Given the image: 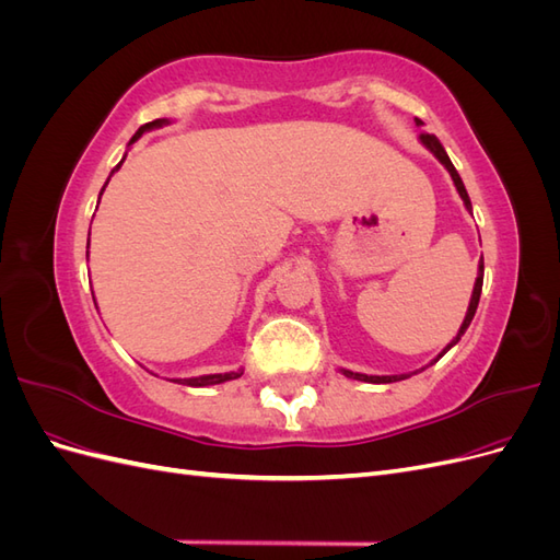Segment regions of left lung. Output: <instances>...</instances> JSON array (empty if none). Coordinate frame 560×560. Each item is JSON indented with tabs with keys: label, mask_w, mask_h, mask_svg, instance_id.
Wrapping results in <instances>:
<instances>
[{
	"label": "left lung",
	"mask_w": 560,
	"mask_h": 560,
	"mask_svg": "<svg viewBox=\"0 0 560 560\" xmlns=\"http://www.w3.org/2000/svg\"><path fill=\"white\" fill-rule=\"evenodd\" d=\"M416 124L418 126H422V121H418L416 118ZM420 140H422V144H425L432 154L442 161L444 165H446V171L451 173V177H453V182H455V189H457V194H460V198L465 200V206H467V210L471 212V202H469V196H467V189H465V184H463V179H460V175H457V171L453 167V163H451V159L446 156V151H444V147H442V142H439L434 135H430V132H422L420 135ZM481 287H483V257H481V264H479V278H477V284H474V292H471V301H469V308H467V315H465V322H463V327H460V331H457V336L453 338V341L448 343V348L446 350H451L457 341H460V336L467 331V327H469V322H471V317H474V313H477V306H479V299H481ZM444 350V352H446ZM442 352V354H444ZM442 354H439V358H442ZM439 358L434 360V362H439ZM343 374L348 376V378H354V381H366V383H395V381H404L406 376H366V374H352V371H346L343 369Z\"/></svg>",
	"instance_id": "obj_1"
}]
</instances>
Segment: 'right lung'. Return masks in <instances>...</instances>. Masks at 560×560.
<instances>
[{"label": "right lung", "mask_w": 560, "mask_h": 560, "mask_svg": "<svg viewBox=\"0 0 560 560\" xmlns=\"http://www.w3.org/2000/svg\"><path fill=\"white\" fill-rule=\"evenodd\" d=\"M165 124V118H156V121H149V124H144L138 132L132 135V140H130V144L140 138V135L144 132V130H151V128H159V126H163ZM126 161V159H124ZM121 161V163H124ZM121 163H118L114 171H118V167H121ZM114 175V173H112ZM112 175H109V179H112ZM109 179L105 182V186L109 184ZM105 186H103V191H105ZM103 191H100V196H103ZM100 202V200H97ZM91 235V233H89ZM243 376V371H231V374H210V376H198V378H179L177 383H182V385H191V387H206V385H217V383H226V381H233V378H241Z\"/></svg>", "instance_id": "right-lung-1"}]
</instances>
